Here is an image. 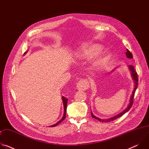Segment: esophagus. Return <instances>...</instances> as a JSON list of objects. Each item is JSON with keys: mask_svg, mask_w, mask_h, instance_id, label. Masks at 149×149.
<instances>
[{"mask_svg": "<svg viewBox=\"0 0 149 149\" xmlns=\"http://www.w3.org/2000/svg\"><path fill=\"white\" fill-rule=\"evenodd\" d=\"M87 88H88V84L86 80L81 79L77 84V88L78 89V90L80 91L86 90Z\"/></svg>", "mask_w": 149, "mask_h": 149, "instance_id": "esophagus-1", "label": "esophagus"}]
</instances>
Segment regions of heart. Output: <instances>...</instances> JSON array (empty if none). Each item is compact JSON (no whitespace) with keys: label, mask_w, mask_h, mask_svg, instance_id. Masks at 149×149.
<instances>
[{"label":"heart","mask_w":149,"mask_h":149,"mask_svg":"<svg viewBox=\"0 0 149 149\" xmlns=\"http://www.w3.org/2000/svg\"><path fill=\"white\" fill-rule=\"evenodd\" d=\"M102 49V46L99 44L87 43L79 49L77 53V57L81 61H90L99 54ZM109 58L110 55L107 54L98 57L94 62V66L97 68L102 67L107 63Z\"/></svg>","instance_id":"obj_1"}]
</instances>
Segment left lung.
Instances as JSON below:
<instances>
[{"instance_id": "left-lung-1", "label": "left lung", "mask_w": 149, "mask_h": 149, "mask_svg": "<svg viewBox=\"0 0 149 149\" xmlns=\"http://www.w3.org/2000/svg\"><path fill=\"white\" fill-rule=\"evenodd\" d=\"M125 55H126V56L127 58H133V55H132V54L129 51V49H127V52L125 53ZM129 70L131 72V75H132V78L134 80V89H133V93H132V94L131 95V97H130V102L128 105V106H127V107L123 111H122L121 113H119L118 114L116 115V116L113 117H111V118H110L109 119H101V118H99L98 117L95 116L93 113L91 112V116L92 117L98 120V121H101V122H102V123H107V122H110V121H113L119 117H120L121 116H122L124 114H125L126 112L128 111L132 107V106L133 104V97H134V93L136 92V90L137 88V86H138V75H137V74L134 68V67L133 65H129Z\"/></svg>"}]
</instances>
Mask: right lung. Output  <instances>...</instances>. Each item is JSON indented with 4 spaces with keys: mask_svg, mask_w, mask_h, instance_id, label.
<instances>
[{
    "mask_svg": "<svg viewBox=\"0 0 149 149\" xmlns=\"http://www.w3.org/2000/svg\"><path fill=\"white\" fill-rule=\"evenodd\" d=\"M26 53V52L24 54H25ZM62 101H63V107H64V113H63V116L62 117V118L58 121L57 122L56 124H54V125H51L50 127H55L56 125H57L58 124H59L60 123H61L63 120H64L65 118V116H66V112H67V102H68V99L66 98L65 97H64L63 96H62Z\"/></svg>",
    "mask_w": 149,
    "mask_h": 149,
    "instance_id": "right-lung-1",
    "label": "right lung"
}]
</instances>
